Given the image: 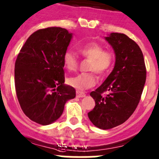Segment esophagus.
<instances>
[{
	"label": "esophagus",
	"instance_id": "obj_1",
	"mask_svg": "<svg viewBox=\"0 0 159 159\" xmlns=\"http://www.w3.org/2000/svg\"><path fill=\"white\" fill-rule=\"evenodd\" d=\"M85 93L83 92V91H76V97L77 98H83V97H85Z\"/></svg>",
	"mask_w": 159,
	"mask_h": 159
}]
</instances>
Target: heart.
<instances>
[{
  "mask_svg": "<svg viewBox=\"0 0 159 159\" xmlns=\"http://www.w3.org/2000/svg\"><path fill=\"white\" fill-rule=\"evenodd\" d=\"M79 53L83 57L90 60L89 71H94L100 75H106L112 68L114 62V55L110 50H104L102 45L96 43H89L80 46ZM63 62L68 71H74L78 66L76 57L71 52L64 54ZM97 78L94 72L80 73L68 78V83L70 86L80 91L88 89L96 84Z\"/></svg>",
  "mask_w": 159,
  "mask_h": 159,
  "instance_id": "b5f03b06",
  "label": "heart"
}]
</instances>
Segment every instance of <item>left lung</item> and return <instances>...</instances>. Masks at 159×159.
Listing matches in <instances>:
<instances>
[{"mask_svg":"<svg viewBox=\"0 0 159 159\" xmlns=\"http://www.w3.org/2000/svg\"><path fill=\"white\" fill-rule=\"evenodd\" d=\"M105 39L114 51V68L90 94L95 106L87 115L94 126L106 130L123 124L135 111L146 82V67L139 46L127 35L111 33ZM105 91L108 94L103 96Z\"/></svg>","mask_w":159,"mask_h":159,"instance_id":"8db88e82","label":"left lung"}]
</instances>
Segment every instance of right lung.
Masks as SVG:
<instances>
[{"label": "right lung", "instance_id": "obj_1", "mask_svg": "<svg viewBox=\"0 0 159 159\" xmlns=\"http://www.w3.org/2000/svg\"><path fill=\"white\" fill-rule=\"evenodd\" d=\"M72 39L65 28L41 29L27 39L16 61V91L22 110L42 125L56 121L65 103L75 97V88L65 84L63 69Z\"/></svg>", "mask_w": 159, "mask_h": 159}]
</instances>
